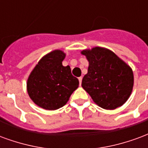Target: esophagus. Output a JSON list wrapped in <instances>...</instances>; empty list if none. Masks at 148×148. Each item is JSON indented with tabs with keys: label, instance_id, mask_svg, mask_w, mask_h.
I'll list each match as a JSON object with an SVG mask.
<instances>
[{
	"label": "esophagus",
	"instance_id": "1",
	"mask_svg": "<svg viewBox=\"0 0 148 148\" xmlns=\"http://www.w3.org/2000/svg\"><path fill=\"white\" fill-rule=\"evenodd\" d=\"M79 84L81 85V83H82V77H79Z\"/></svg>",
	"mask_w": 148,
	"mask_h": 148
}]
</instances>
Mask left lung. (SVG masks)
I'll return each mask as SVG.
<instances>
[{
    "instance_id": "left-lung-1",
    "label": "left lung",
    "mask_w": 148,
    "mask_h": 148,
    "mask_svg": "<svg viewBox=\"0 0 148 148\" xmlns=\"http://www.w3.org/2000/svg\"><path fill=\"white\" fill-rule=\"evenodd\" d=\"M89 61L82 87L97 105L114 110L129 99L133 87V73L127 64L114 52L95 47L81 52Z\"/></svg>"
}]
</instances>
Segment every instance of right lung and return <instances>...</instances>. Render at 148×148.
<instances>
[{
    "instance_id": "1",
    "label": "right lung",
    "mask_w": 148,
    "mask_h": 148,
    "mask_svg": "<svg viewBox=\"0 0 148 148\" xmlns=\"http://www.w3.org/2000/svg\"><path fill=\"white\" fill-rule=\"evenodd\" d=\"M65 53L56 49L45 55L29 75L27 89L31 100L41 108L55 110L65 105L79 86L70 67L63 66Z\"/></svg>"
}]
</instances>
